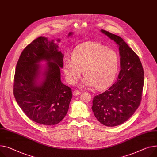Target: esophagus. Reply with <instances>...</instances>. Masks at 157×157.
<instances>
[{
    "mask_svg": "<svg viewBox=\"0 0 157 157\" xmlns=\"http://www.w3.org/2000/svg\"><path fill=\"white\" fill-rule=\"evenodd\" d=\"M81 91H78V90H75L74 91H73V95L77 96V95H79V94H81Z\"/></svg>",
    "mask_w": 157,
    "mask_h": 157,
    "instance_id": "34e87169",
    "label": "esophagus"
}]
</instances>
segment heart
I'll return each mask as SVG.
<instances>
[{
    "mask_svg": "<svg viewBox=\"0 0 157 157\" xmlns=\"http://www.w3.org/2000/svg\"><path fill=\"white\" fill-rule=\"evenodd\" d=\"M72 60L64 62V72L67 81L75 85L83 75L82 85L98 90L107 87L117 70L119 57L113 50L99 43L87 41L79 45L72 53Z\"/></svg>",
    "mask_w": 157,
    "mask_h": 157,
    "instance_id": "heart-1",
    "label": "heart"
}]
</instances>
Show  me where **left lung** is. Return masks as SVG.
Masks as SVG:
<instances>
[{"mask_svg": "<svg viewBox=\"0 0 157 157\" xmlns=\"http://www.w3.org/2000/svg\"><path fill=\"white\" fill-rule=\"evenodd\" d=\"M101 31L118 45L121 71L114 84L93 97L91 109L100 123L113 127L127 121L140 106L144 71L138 55L122 38L104 29Z\"/></svg>", "mask_w": 157, "mask_h": 157, "instance_id": "1", "label": "left lung"}]
</instances>
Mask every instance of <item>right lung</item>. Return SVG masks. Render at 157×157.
<instances>
[{"label": "right lung", "mask_w": 157, "mask_h": 157, "mask_svg": "<svg viewBox=\"0 0 157 157\" xmlns=\"http://www.w3.org/2000/svg\"><path fill=\"white\" fill-rule=\"evenodd\" d=\"M54 42L40 36L25 48L17 62L13 85L16 101L26 116L48 126L64 119L72 98L71 88L60 80L64 55ZM41 60L48 62L43 74L37 64Z\"/></svg>", "instance_id": "obj_1"}]
</instances>
